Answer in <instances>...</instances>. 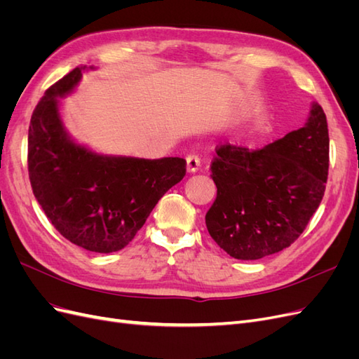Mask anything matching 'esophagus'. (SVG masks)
<instances>
[{"label": "esophagus", "mask_w": 359, "mask_h": 359, "mask_svg": "<svg viewBox=\"0 0 359 359\" xmlns=\"http://www.w3.org/2000/svg\"><path fill=\"white\" fill-rule=\"evenodd\" d=\"M187 160V170L189 172H196L201 166V158L196 154H189L186 157Z\"/></svg>", "instance_id": "esophagus-1"}]
</instances>
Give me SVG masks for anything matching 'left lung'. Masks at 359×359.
<instances>
[{
  "instance_id": "left-lung-1",
  "label": "left lung",
  "mask_w": 359,
  "mask_h": 359,
  "mask_svg": "<svg viewBox=\"0 0 359 359\" xmlns=\"http://www.w3.org/2000/svg\"><path fill=\"white\" fill-rule=\"evenodd\" d=\"M328 168L327 115L318 103L306 127L264 148L219 145L210 166L217 198L205 215L211 238L241 260L281 252L319 208Z\"/></svg>"
}]
</instances>
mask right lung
Wrapping results in <instances>:
<instances>
[{
	"label": "right lung",
	"mask_w": 359,
	"mask_h": 359,
	"mask_svg": "<svg viewBox=\"0 0 359 359\" xmlns=\"http://www.w3.org/2000/svg\"><path fill=\"white\" fill-rule=\"evenodd\" d=\"M83 67L46 90L31 115L28 172L32 193L53 227L95 253H112L133 240L156 203L186 175L180 157H103L76 145L62 130L57 97L70 93Z\"/></svg>",
	"instance_id": "add662e5"
}]
</instances>
